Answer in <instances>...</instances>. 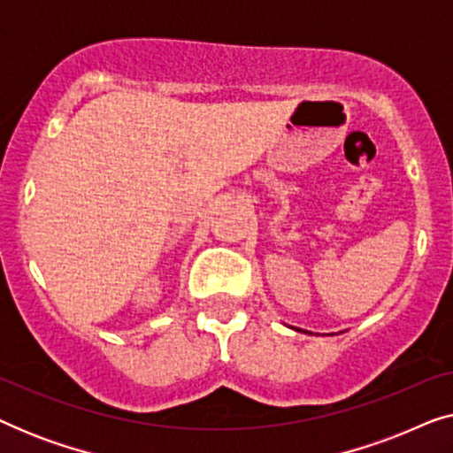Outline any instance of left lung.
Returning a JSON list of instances; mask_svg holds the SVG:
<instances>
[{"label":"left lung","mask_w":453,"mask_h":453,"mask_svg":"<svg viewBox=\"0 0 453 453\" xmlns=\"http://www.w3.org/2000/svg\"><path fill=\"white\" fill-rule=\"evenodd\" d=\"M296 332H301V330H299V327H296Z\"/></svg>","instance_id":"left-lung-1"}]
</instances>
